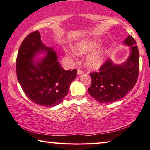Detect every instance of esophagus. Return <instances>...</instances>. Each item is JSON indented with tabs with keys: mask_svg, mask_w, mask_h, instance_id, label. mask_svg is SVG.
Segmentation results:
<instances>
[{
	"mask_svg": "<svg viewBox=\"0 0 150 150\" xmlns=\"http://www.w3.org/2000/svg\"><path fill=\"white\" fill-rule=\"evenodd\" d=\"M83 73H84V72H83V71H81V70H80V69H78V70H77V75H81L83 74Z\"/></svg>",
	"mask_w": 150,
	"mask_h": 150,
	"instance_id": "1",
	"label": "esophagus"
}]
</instances>
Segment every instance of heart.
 I'll use <instances>...</instances> for the list:
<instances>
[{"label":"heart","instance_id":"b5f03b06","mask_svg":"<svg viewBox=\"0 0 150 150\" xmlns=\"http://www.w3.org/2000/svg\"><path fill=\"white\" fill-rule=\"evenodd\" d=\"M102 40L98 38L79 40L73 46V50L78 55H84L91 52L85 60L86 66L88 69H96L100 67L105 62L109 47L108 45L100 46ZM98 49H96V48Z\"/></svg>","mask_w":150,"mask_h":150}]
</instances>
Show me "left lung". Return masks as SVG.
<instances>
[{"instance_id": "1", "label": "left lung", "mask_w": 150, "mask_h": 150, "mask_svg": "<svg viewBox=\"0 0 150 150\" xmlns=\"http://www.w3.org/2000/svg\"><path fill=\"white\" fill-rule=\"evenodd\" d=\"M124 45L130 47V54L125 62L116 64L110 59L100 67L99 73H91L89 95L100 103H110L121 99L135 86L138 77L139 52L132 36L128 35Z\"/></svg>"}]
</instances>
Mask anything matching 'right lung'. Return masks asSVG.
<instances>
[{"label":"right lung","instance_id":"1","mask_svg":"<svg viewBox=\"0 0 150 150\" xmlns=\"http://www.w3.org/2000/svg\"><path fill=\"white\" fill-rule=\"evenodd\" d=\"M44 56L39 57V55ZM19 84L30 100L40 106L59 105L67 95L77 70L65 71L56 52L41 40L39 31L29 34L22 42L16 59Z\"/></svg>","mask_w":150,"mask_h":150}]
</instances>
